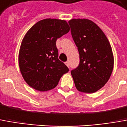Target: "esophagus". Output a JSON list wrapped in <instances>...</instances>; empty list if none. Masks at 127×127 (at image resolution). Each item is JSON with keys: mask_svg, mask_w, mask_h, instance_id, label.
I'll return each instance as SVG.
<instances>
[{"mask_svg": "<svg viewBox=\"0 0 127 127\" xmlns=\"http://www.w3.org/2000/svg\"><path fill=\"white\" fill-rule=\"evenodd\" d=\"M65 64H66L68 67H69V62H66V63H65Z\"/></svg>", "mask_w": 127, "mask_h": 127, "instance_id": "obj_1", "label": "esophagus"}]
</instances>
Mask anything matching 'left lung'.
<instances>
[{"label": "left lung", "instance_id": "8db88e82", "mask_svg": "<svg viewBox=\"0 0 127 127\" xmlns=\"http://www.w3.org/2000/svg\"><path fill=\"white\" fill-rule=\"evenodd\" d=\"M80 56L78 66L71 71L76 89L93 94L108 82L114 64L111 46L97 25L86 18L69 21Z\"/></svg>", "mask_w": 127, "mask_h": 127}]
</instances>
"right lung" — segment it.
<instances>
[{
  "label": "right lung",
  "mask_w": 127,
  "mask_h": 127,
  "mask_svg": "<svg viewBox=\"0 0 127 127\" xmlns=\"http://www.w3.org/2000/svg\"><path fill=\"white\" fill-rule=\"evenodd\" d=\"M66 20L46 18L33 25L24 36L18 64L25 81L37 91L55 88L68 67L58 59L56 40L69 32Z\"/></svg>",
  "instance_id": "add662e5"
}]
</instances>
